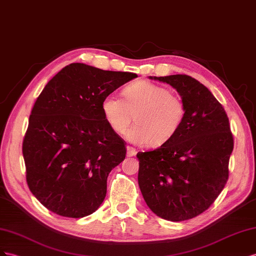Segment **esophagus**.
I'll list each match as a JSON object with an SVG mask.
<instances>
[{"mask_svg": "<svg viewBox=\"0 0 256 256\" xmlns=\"http://www.w3.org/2000/svg\"><path fill=\"white\" fill-rule=\"evenodd\" d=\"M136 150L134 149V148H132V147H128L126 148V156H128V158H130V156H136Z\"/></svg>", "mask_w": 256, "mask_h": 256, "instance_id": "esophagus-1", "label": "esophagus"}]
</instances>
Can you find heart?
<instances>
[{"instance_id": "heart-1", "label": "heart", "mask_w": 256, "mask_h": 256, "mask_svg": "<svg viewBox=\"0 0 256 256\" xmlns=\"http://www.w3.org/2000/svg\"><path fill=\"white\" fill-rule=\"evenodd\" d=\"M123 98L108 94L100 109L108 126L116 134L123 133L134 112L136 124L124 137L137 146H160L180 130L186 116L184 102L168 88L149 82H137L122 90Z\"/></svg>"}]
</instances>
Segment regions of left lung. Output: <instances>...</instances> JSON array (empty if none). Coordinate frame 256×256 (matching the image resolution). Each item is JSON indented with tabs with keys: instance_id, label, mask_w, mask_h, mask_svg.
Listing matches in <instances>:
<instances>
[{
	"instance_id": "8db88e82",
	"label": "left lung",
	"mask_w": 256,
	"mask_h": 256,
	"mask_svg": "<svg viewBox=\"0 0 256 256\" xmlns=\"http://www.w3.org/2000/svg\"><path fill=\"white\" fill-rule=\"evenodd\" d=\"M176 89L186 105L184 120L168 142L138 152V186L148 207L172 222L207 210L228 179L234 149L224 108L207 88L188 75L149 76Z\"/></svg>"
}]
</instances>
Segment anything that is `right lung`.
I'll return each mask as SVG.
<instances>
[{"label": "right lung", "mask_w": 256, "mask_h": 256, "mask_svg": "<svg viewBox=\"0 0 256 256\" xmlns=\"http://www.w3.org/2000/svg\"><path fill=\"white\" fill-rule=\"evenodd\" d=\"M136 77L72 63L44 88L22 144L28 186L42 206L66 218L86 216L100 206L108 174L126 153L102 100Z\"/></svg>", "instance_id": "1"}]
</instances>
